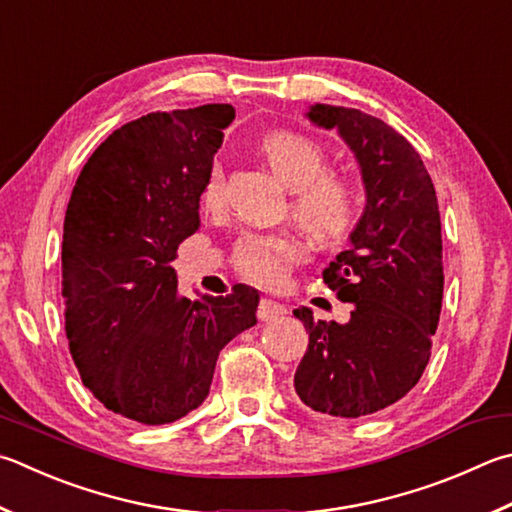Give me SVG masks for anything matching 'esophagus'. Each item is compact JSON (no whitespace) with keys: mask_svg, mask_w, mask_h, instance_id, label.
Listing matches in <instances>:
<instances>
[{"mask_svg":"<svg viewBox=\"0 0 512 512\" xmlns=\"http://www.w3.org/2000/svg\"><path fill=\"white\" fill-rule=\"evenodd\" d=\"M286 313L284 304L275 302V300H268V297H264L262 302H259V309H257V318L262 322H273L277 318H282V315Z\"/></svg>","mask_w":512,"mask_h":512,"instance_id":"esophagus-1","label":"esophagus"}]
</instances>
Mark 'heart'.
Here are the masks:
<instances>
[{"label":"heart","mask_w":512,"mask_h":512,"mask_svg":"<svg viewBox=\"0 0 512 512\" xmlns=\"http://www.w3.org/2000/svg\"><path fill=\"white\" fill-rule=\"evenodd\" d=\"M259 152L277 179L293 190L291 212L300 226L324 244H340L362 219V197L349 176L329 170V154L311 136L271 132L259 141ZM201 206L215 212L224 206V167L212 163L201 185ZM304 257V246L291 232L239 237L232 262L246 280L280 286L288 268Z\"/></svg>","instance_id":"1"}]
</instances>
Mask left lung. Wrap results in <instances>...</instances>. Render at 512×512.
<instances>
[{"label": "left lung", "instance_id": "obj_1", "mask_svg": "<svg viewBox=\"0 0 512 512\" xmlns=\"http://www.w3.org/2000/svg\"><path fill=\"white\" fill-rule=\"evenodd\" d=\"M309 118L336 127L360 163L367 206L324 284L351 302L347 324L295 309L309 349L295 392L311 410L358 418L410 392L430 362L443 300L441 217L434 183L405 136L360 109L313 105Z\"/></svg>", "mask_w": 512, "mask_h": 512}]
</instances>
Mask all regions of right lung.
I'll return each instance as SVG.
<instances>
[{
    "mask_svg": "<svg viewBox=\"0 0 512 512\" xmlns=\"http://www.w3.org/2000/svg\"><path fill=\"white\" fill-rule=\"evenodd\" d=\"M232 118L230 105L136 118L98 145L73 185L64 329L82 383L129 421L163 425L197 410L219 351L257 324L255 288L190 302L172 266L201 226V185Z\"/></svg>",
    "mask_w": 512,
    "mask_h": 512,
    "instance_id": "right-lung-1",
    "label": "right lung"
}]
</instances>
